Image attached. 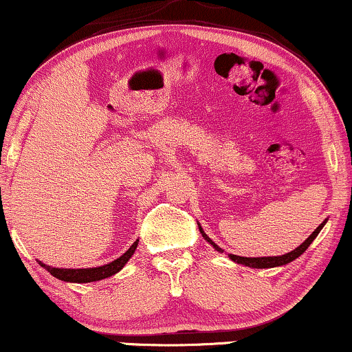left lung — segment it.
<instances>
[{"instance_id": "8db88e82", "label": "left lung", "mask_w": 352, "mask_h": 352, "mask_svg": "<svg viewBox=\"0 0 352 352\" xmlns=\"http://www.w3.org/2000/svg\"><path fill=\"white\" fill-rule=\"evenodd\" d=\"M327 221H328V219H324V221L322 222V224H320L318 228L315 229L314 232L309 235V239H307L305 242H302L299 247L294 248V250H292V252L286 253V255H279V256H237V255H232V253H229V258H230V260H232V261H235V263L243 265V266H250V268H258V270L278 268V266H284V265L291 263V261H294L296 258H299V256L302 255V253H304V252L307 250V248L310 247V243H312L314 240H315V237H317V235L320 234V230L323 229V226L327 224ZM198 228H199V232H201V235H203V239L206 240L209 245H211L212 248H214V250H217L219 253L224 252L221 247H217L216 243L212 242V240L208 237L206 232H204L201 226H199V222H198Z\"/></svg>"}]
</instances>
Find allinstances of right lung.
<instances>
[{"mask_svg": "<svg viewBox=\"0 0 352 352\" xmlns=\"http://www.w3.org/2000/svg\"><path fill=\"white\" fill-rule=\"evenodd\" d=\"M138 242H140V240H136V242L133 243V245L128 248L122 256L117 258V260L110 261V263L107 265L96 266V268H55V266H48L45 263H42V261H38V265L42 266V268H45L52 276H55L56 279H60V281L78 283V284L96 283V281H100V279L110 278V276L117 274L118 271H122L123 266L128 263V260H130L133 253H135Z\"/></svg>", "mask_w": 352, "mask_h": 352, "instance_id": "add662e5", "label": "right lung"}]
</instances>
